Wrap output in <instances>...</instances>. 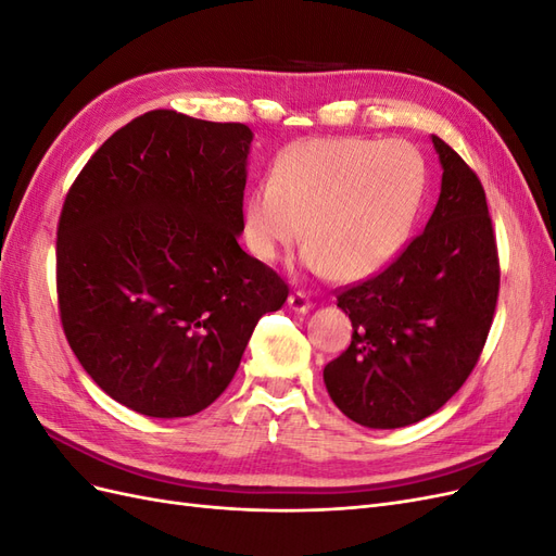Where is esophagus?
Returning a JSON list of instances; mask_svg holds the SVG:
<instances>
[{"mask_svg":"<svg viewBox=\"0 0 556 556\" xmlns=\"http://www.w3.org/2000/svg\"><path fill=\"white\" fill-rule=\"evenodd\" d=\"M288 306L294 311V313H308L313 308V301L304 294V292H294L290 294L288 299Z\"/></svg>","mask_w":556,"mask_h":556,"instance_id":"34e87169","label":"esophagus"}]
</instances>
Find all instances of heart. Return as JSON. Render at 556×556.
<instances>
[{
  "label": "heart",
  "instance_id": "b5f03b06",
  "mask_svg": "<svg viewBox=\"0 0 556 556\" xmlns=\"http://www.w3.org/2000/svg\"><path fill=\"white\" fill-rule=\"evenodd\" d=\"M427 190V164L408 141L311 139L278 157L243 204V239L271 264L301 241L304 264L333 280L378 274L406 245Z\"/></svg>",
  "mask_w": 556,
  "mask_h": 556
}]
</instances>
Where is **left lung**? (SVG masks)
Wrapping results in <instances>:
<instances>
[{
	"label": "left lung",
	"mask_w": 556,
	"mask_h": 556,
	"mask_svg": "<svg viewBox=\"0 0 556 556\" xmlns=\"http://www.w3.org/2000/svg\"><path fill=\"white\" fill-rule=\"evenodd\" d=\"M443 178L425 231L401 255L339 294L352 341L325 366L331 401L352 422L399 429L445 406L473 371L498 299V255L484 190L431 137Z\"/></svg>",
	"instance_id": "1"
}]
</instances>
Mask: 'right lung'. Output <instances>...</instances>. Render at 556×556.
<instances>
[{
    "instance_id": "obj_1",
    "label": "right lung",
    "mask_w": 556,
    "mask_h": 556,
    "mask_svg": "<svg viewBox=\"0 0 556 556\" xmlns=\"http://www.w3.org/2000/svg\"><path fill=\"white\" fill-rule=\"evenodd\" d=\"M252 131L176 111L117 129L58 225L64 336L88 376L148 417L220 396L264 313L290 290L239 245Z\"/></svg>"
}]
</instances>
